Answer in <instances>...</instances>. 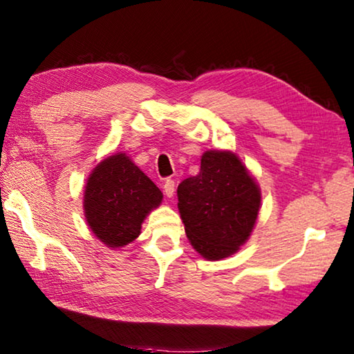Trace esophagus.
<instances>
[{"label":"esophagus","mask_w":354,"mask_h":354,"mask_svg":"<svg viewBox=\"0 0 354 354\" xmlns=\"http://www.w3.org/2000/svg\"><path fill=\"white\" fill-rule=\"evenodd\" d=\"M164 192L169 198H171L173 194H175V181H173V179H167L164 183Z\"/></svg>","instance_id":"34e87169"}]
</instances>
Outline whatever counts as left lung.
I'll use <instances>...</instances> for the list:
<instances>
[{"label":"left lung","mask_w":354,"mask_h":354,"mask_svg":"<svg viewBox=\"0 0 354 354\" xmlns=\"http://www.w3.org/2000/svg\"><path fill=\"white\" fill-rule=\"evenodd\" d=\"M260 203L259 185L232 151H205L198 175L178 185L185 235L207 260L226 259L246 243Z\"/></svg>","instance_id":"obj_1"}]
</instances>
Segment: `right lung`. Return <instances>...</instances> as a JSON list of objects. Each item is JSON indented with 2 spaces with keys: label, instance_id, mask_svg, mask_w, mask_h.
<instances>
[{
  "label": "right lung",
  "instance_id": "obj_1",
  "mask_svg": "<svg viewBox=\"0 0 354 354\" xmlns=\"http://www.w3.org/2000/svg\"><path fill=\"white\" fill-rule=\"evenodd\" d=\"M162 201V192L125 153L108 156L89 175L83 209L93 234L108 248L136 240L140 224Z\"/></svg>",
  "mask_w": 354,
  "mask_h": 354
}]
</instances>
